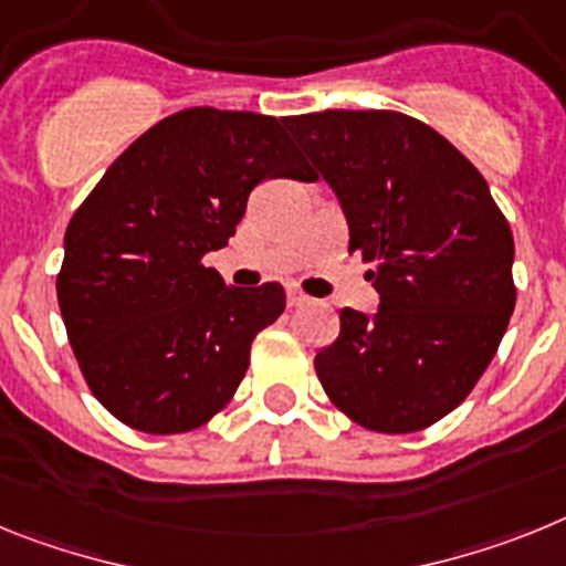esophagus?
<instances>
[{"mask_svg":"<svg viewBox=\"0 0 566 566\" xmlns=\"http://www.w3.org/2000/svg\"><path fill=\"white\" fill-rule=\"evenodd\" d=\"M302 304H311V296H304L302 290H290L287 307H302Z\"/></svg>","mask_w":566,"mask_h":566,"instance_id":"34e87169","label":"esophagus"}]
</instances>
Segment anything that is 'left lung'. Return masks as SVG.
<instances>
[{"label": "left lung", "mask_w": 566, "mask_h": 566, "mask_svg": "<svg viewBox=\"0 0 566 566\" xmlns=\"http://www.w3.org/2000/svg\"><path fill=\"white\" fill-rule=\"evenodd\" d=\"M287 125L336 190L350 253L381 296L373 318L338 313V338L316 353L318 381L365 430H424L470 396L507 331V216L473 161L407 113L318 111Z\"/></svg>", "instance_id": "obj_1"}]
</instances>
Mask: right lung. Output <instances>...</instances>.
I'll return each instance as SVG.
<instances>
[{"label": "right lung", "instance_id": "add662e5", "mask_svg": "<svg viewBox=\"0 0 566 566\" xmlns=\"http://www.w3.org/2000/svg\"><path fill=\"white\" fill-rule=\"evenodd\" d=\"M287 116L188 107L127 147L73 213L56 296L91 392L150 436L199 430L242 385L284 287H230L205 255L228 244L250 190L313 174Z\"/></svg>", "mask_w": 566, "mask_h": 566}]
</instances>
